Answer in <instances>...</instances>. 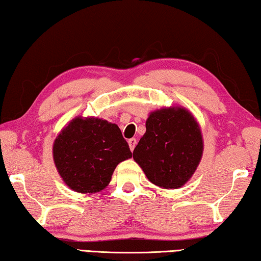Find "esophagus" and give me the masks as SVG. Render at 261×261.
<instances>
[{
	"instance_id": "34e87169",
	"label": "esophagus",
	"mask_w": 261,
	"mask_h": 261,
	"mask_svg": "<svg viewBox=\"0 0 261 261\" xmlns=\"http://www.w3.org/2000/svg\"><path fill=\"white\" fill-rule=\"evenodd\" d=\"M127 143H129V146H130V149L132 152H134V149H135V147H136V145H137V139L136 138H131V139H129L127 140Z\"/></svg>"
}]
</instances>
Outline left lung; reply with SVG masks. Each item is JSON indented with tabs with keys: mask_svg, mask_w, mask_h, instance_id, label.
Segmentation results:
<instances>
[{
	"mask_svg": "<svg viewBox=\"0 0 261 261\" xmlns=\"http://www.w3.org/2000/svg\"><path fill=\"white\" fill-rule=\"evenodd\" d=\"M202 151L201 130L193 115L183 107H168L149 114L134 159L149 182L178 189L192 177Z\"/></svg>",
	"mask_w": 261,
	"mask_h": 261,
	"instance_id": "left-lung-1",
	"label": "left lung"
}]
</instances>
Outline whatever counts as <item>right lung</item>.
Masks as SVG:
<instances>
[{
  "label": "right lung",
  "instance_id": "obj_1",
  "mask_svg": "<svg viewBox=\"0 0 261 261\" xmlns=\"http://www.w3.org/2000/svg\"><path fill=\"white\" fill-rule=\"evenodd\" d=\"M131 156L120 127L98 117L73 118L53 145V158L62 179L81 193L103 190L118 163Z\"/></svg>",
  "mask_w": 261,
  "mask_h": 261
}]
</instances>
